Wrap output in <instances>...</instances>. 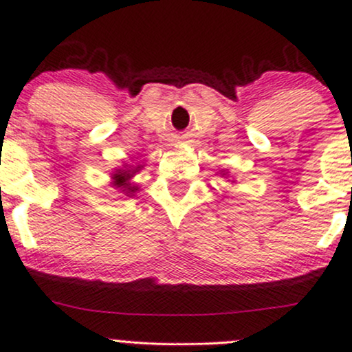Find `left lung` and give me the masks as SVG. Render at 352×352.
Segmentation results:
<instances>
[{
	"instance_id": "left-lung-1",
	"label": "left lung",
	"mask_w": 352,
	"mask_h": 352,
	"mask_svg": "<svg viewBox=\"0 0 352 352\" xmlns=\"http://www.w3.org/2000/svg\"><path fill=\"white\" fill-rule=\"evenodd\" d=\"M220 173H221V175H227V173H225V172H223V170H221V172H220Z\"/></svg>"
}]
</instances>
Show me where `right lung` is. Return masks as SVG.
<instances>
[{"label":"right lung","mask_w":352,"mask_h":352,"mask_svg":"<svg viewBox=\"0 0 352 352\" xmlns=\"http://www.w3.org/2000/svg\"><path fill=\"white\" fill-rule=\"evenodd\" d=\"M139 168L140 167L119 168V170L114 173V177H112V179H114V182H112V184H114V187L119 188L120 192H124L125 195H132V193H135L137 187L131 184V179L134 177L135 172H139Z\"/></svg>","instance_id":"right-lung-1"}]
</instances>
